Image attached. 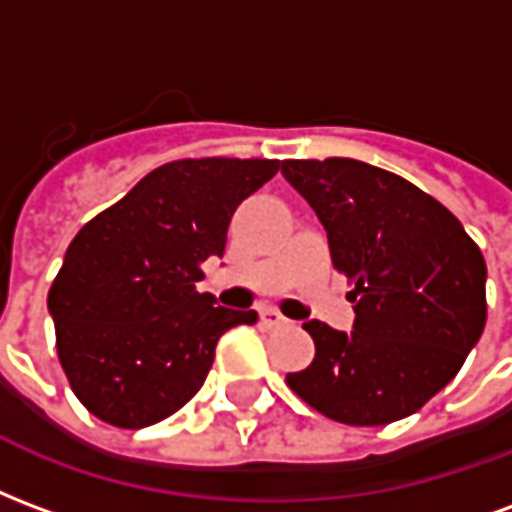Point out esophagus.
<instances>
[{
	"instance_id": "1",
	"label": "esophagus",
	"mask_w": 512,
	"mask_h": 512,
	"mask_svg": "<svg viewBox=\"0 0 512 512\" xmlns=\"http://www.w3.org/2000/svg\"><path fill=\"white\" fill-rule=\"evenodd\" d=\"M260 323L266 326V329H279V326H288V318H282L274 307H263L260 310Z\"/></svg>"
}]
</instances>
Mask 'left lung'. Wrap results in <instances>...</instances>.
I'll return each instance as SVG.
<instances>
[{
    "mask_svg": "<svg viewBox=\"0 0 512 512\" xmlns=\"http://www.w3.org/2000/svg\"><path fill=\"white\" fill-rule=\"evenodd\" d=\"M329 235L334 266L354 282V326L321 321L307 370L288 386L329 419L386 425L450 384L485 329L483 252L441 202L354 158L282 161Z\"/></svg>",
    "mask_w": 512,
    "mask_h": 512,
    "instance_id": "left-lung-1",
    "label": "left lung"
}]
</instances>
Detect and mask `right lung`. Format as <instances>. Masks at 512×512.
I'll return each instance as SVG.
<instances>
[{"label":"right lung","instance_id":"right-lung-1","mask_svg":"<svg viewBox=\"0 0 512 512\" xmlns=\"http://www.w3.org/2000/svg\"><path fill=\"white\" fill-rule=\"evenodd\" d=\"M268 158H186L153 169L73 238L49 290L73 392L117 428H147L200 392L216 343L255 310L216 307L197 282L224 257L235 208L277 175Z\"/></svg>","mask_w":512,"mask_h":512}]
</instances>
